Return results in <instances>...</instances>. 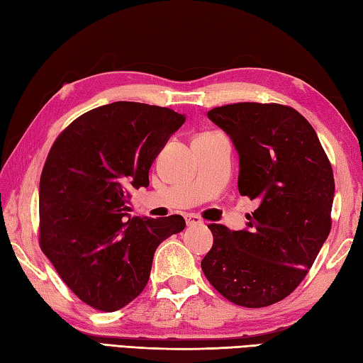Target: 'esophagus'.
Instances as JSON below:
<instances>
[{"mask_svg": "<svg viewBox=\"0 0 363 363\" xmlns=\"http://www.w3.org/2000/svg\"><path fill=\"white\" fill-rule=\"evenodd\" d=\"M186 223H187V226H196V225H201L203 220L195 213H187L186 215Z\"/></svg>", "mask_w": 363, "mask_h": 363, "instance_id": "1", "label": "esophagus"}]
</instances>
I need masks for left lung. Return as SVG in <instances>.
I'll return each instance as SVG.
<instances>
[{
    "label": "left lung",
    "mask_w": 363,
    "mask_h": 363,
    "mask_svg": "<svg viewBox=\"0 0 363 363\" xmlns=\"http://www.w3.org/2000/svg\"><path fill=\"white\" fill-rule=\"evenodd\" d=\"M207 117L233 140L238 191L259 207L243 230L209 225L213 245L201 268L230 303L272 306L304 279L330 233L333 167L315 129L293 107L235 103Z\"/></svg>",
    "instance_id": "left-lung-1"
}]
</instances>
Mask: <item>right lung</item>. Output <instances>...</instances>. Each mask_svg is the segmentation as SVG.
<instances>
[{
    "label": "right lung",
    "mask_w": 363,
    "mask_h": 363,
    "mask_svg": "<svg viewBox=\"0 0 363 363\" xmlns=\"http://www.w3.org/2000/svg\"><path fill=\"white\" fill-rule=\"evenodd\" d=\"M186 117L168 107L117 101L86 112L59 134L42 169L40 248L84 303L113 312L140 295L157 246L181 233V215H129L130 191Z\"/></svg>",
    "instance_id": "obj_1"
}]
</instances>
